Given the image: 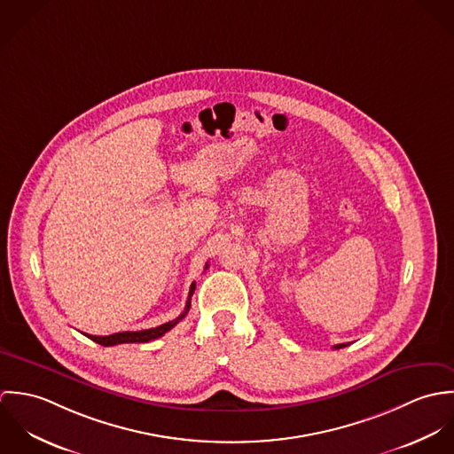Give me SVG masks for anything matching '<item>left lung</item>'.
I'll use <instances>...</instances> for the list:
<instances>
[{
    "instance_id": "1",
    "label": "left lung",
    "mask_w": 454,
    "mask_h": 454,
    "mask_svg": "<svg viewBox=\"0 0 454 454\" xmlns=\"http://www.w3.org/2000/svg\"><path fill=\"white\" fill-rule=\"evenodd\" d=\"M346 346H348V344H335L333 349H340V348H346Z\"/></svg>"
}]
</instances>
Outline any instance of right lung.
<instances>
[{
  "instance_id": "add662e5",
  "label": "right lung",
  "mask_w": 454,
  "mask_h": 454,
  "mask_svg": "<svg viewBox=\"0 0 454 454\" xmlns=\"http://www.w3.org/2000/svg\"><path fill=\"white\" fill-rule=\"evenodd\" d=\"M206 267H207V263H206ZM194 290L195 281L191 285V292H189V299H187V304H185V311L176 320H173V322L159 325V326L148 328V330H139V332H119V333H112V335H89V333H85V335L89 339H92L94 342L101 344V346H115V344H124V342H148V340H153L157 337H162L166 332H169L180 320L185 318V315L191 309V299H192Z\"/></svg>"
}]
</instances>
